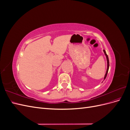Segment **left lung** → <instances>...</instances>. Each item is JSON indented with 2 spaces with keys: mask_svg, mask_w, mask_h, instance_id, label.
<instances>
[{
  "mask_svg": "<svg viewBox=\"0 0 130 130\" xmlns=\"http://www.w3.org/2000/svg\"><path fill=\"white\" fill-rule=\"evenodd\" d=\"M104 52L105 54V55L106 56V58H107V70H106V74L105 75V77H104V79H105L106 76H107V73H108V69H109V60H108V55H107V54H106L105 50H104Z\"/></svg>",
  "mask_w": 130,
  "mask_h": 130,
  "instance_id": "left-lung-1",
  "label": "left lung"
}]
</instances>
